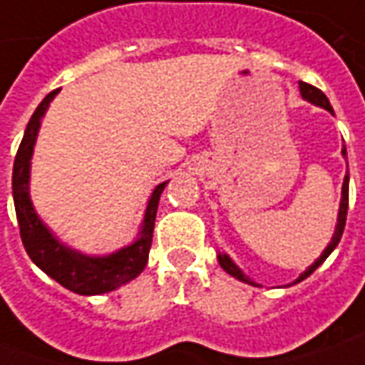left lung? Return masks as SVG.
Wrapping results in <instances>:
<instances>
[{"mask_svg": "<svg viewBox=\"0 0 365 365\" xmlns=\"http://www.w3.org/2000/svg\"><path fill=\"white\" fill-rule=\"evenodd\" d=\"M299 87H301V95L302 99H307V101H311V103H315V106L323 107V109H327V111H331L333 113V107H331L329 99L325 97V93L321 91V89H317V87H313V85H309V83H299ZM341 154H344V158H347V152H345V148L341 150ZM347 205H349V175H345L344 178V189H341V203H339V215H337V227H335V233H333V237H331L329 245L323 250V254L319 256V258L315 259V264H311L304 272L294 280V282H301V280H304L307 276H311V274L315 272L317 268L325 262V259L329 258V254L337 247V244H339V240H341V235H344V230H345V219H347ZM219 266L225 270L227 274H232L233 278H237V280H242V282H247V284H252V287H258L256 282H252L247 276H245L235 264L232 262V258L227 256V254H219Z\"/></svg>", "mask_w": 365, "mask_h": 365, "instance_id": "8db88e82", "label": "left lung"}]
</instances>
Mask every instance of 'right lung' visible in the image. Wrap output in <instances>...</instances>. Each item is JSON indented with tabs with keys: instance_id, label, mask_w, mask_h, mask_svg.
Instances as JSON below:
<instances>
[{
	"instance_id": "obj_1",
	"label": "right lung",
	"mask_w": 365,
	"mask_h": 365,
	"mask_svg": "<svg viewBox=\"0 0 365 365\" xmlns=\"http://www.w3.org/2000/svg\"><path fill=\"white\" fill-rule=\"evenodd\" d=\"M56 93L58 89L48 93L42 99V103L36 107L34 115L28 121V128L21 138L16 160H14L11 190H14V205H16V217H18V225H20L21 244L36 266L42 272L48 274L52 280L63 284L64 288H68L77 294H87V297L103 294V292L115 290L121 284L133 280L146 268L158 201H160V195L166 182L158 185L150 195L140 237L132 245H125L109 256H85L77 250H71L68 245H64L44 225V221L38 217L34 205L30 201V189H28L30 160H32V152H34L36 135L40 130V120L44 118L50 101L56 97Z\"/></svg>"
}]
</instances>
